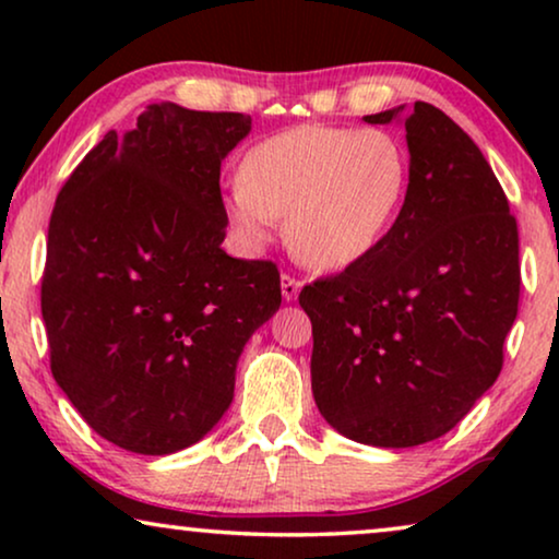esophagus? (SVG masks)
Returning <instances> with one entry per match:
<instances>
[{
    "instance_id": "esophagus-1",
    "label": "esophagus",
    "mask_w": 559,
    "mask_h": 559,
    "mask_svg": "<svg viewBox=\"0 0 559 559\" xmlns=\"http://www.w3.org/2000/svg\"><path fill=\"white\" fill-rule=\"evenodd\" d=\"M300 287H302V282H300V280L293 277V274L282 272V297H285L287 302H289V300H295V297L300 295Z\"/></svg>"
}]
</instances>
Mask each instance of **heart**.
Instances as JSON below:
<instances>
[{
  "mask_svg": "<svg viewBox=\"0 0 559 559\" xmlns=\"http://www.w3.org/2000/svg\"><path fill=\"white\" fill-rule=\"evenodd\" d=\"M407 188L409 155L392 132L302 124L243 157L226 213L251 241L287 216V243L302 264L343 270L379 247Z\"/></svg>",
  "mask_w": 559,
  "mask_h": 559,
  "instance_id": "heart-1",
  "label": "heart"
}]
</instances>
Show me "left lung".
I'll list each match as a JSON object with an SVG mask.
<instances>
[{"label": "left lung", "instance_id": "1", "mask_svg": "<svg viewBox=\"0 0 559 559\" xmlns=\"http://www.w3.org/2000/svg\"><path fill=\"white\" fill-rule=\"evenodd\" d=\"M404 129L400 216L369 257L300 293L320 415L377 448L423 445L468 415L501 373L522 287L516 218L476 142L425 102Z\"/></svg>", "mask_w": 559, "mask_h": 559}]
</instances>
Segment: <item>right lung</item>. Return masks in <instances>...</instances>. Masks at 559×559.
I'll return each mask as SVG.
<instances>
[{
    "label": "right lung",
    "mask_w": 559,
    "mask_h": 559,
    "mask_svg": "<svg viewBox=\"0 0 559 559\" xmlns=\"http://www.w3.org/2000/svg\"><path fill=\"white\" fill-rule=\"evenodd\" d=\"M249 129L236 111L152 104L58 193L40 282L50 371L132 453H175L224 417L249 335L282 302L277 264L221 249V159Z\"/></svg>",
    "instance_id": "obj_1"
}]
</instances>
